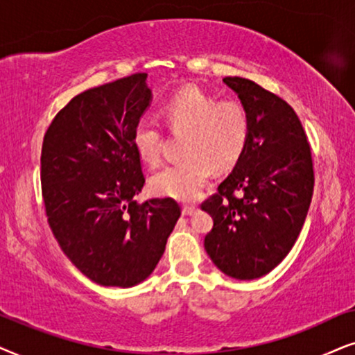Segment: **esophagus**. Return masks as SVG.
Returning <instances> with one entry per match:
<instances>
[{
	"label": "esophagus",
	"mask_w": 355,
	"mask_h": 355,
	"mask_svg": "<svg viewBox=\"0 0 355 355\" xmlns=\"http://www.w3.org/2000/svg\"><path fill=\"white\" fill-rule=\"evenodd\" d=\"M182 212H183V216H193L196 212V207L195 206H183Z\"/></svg>",
	"instance_id": "esophagus-1"
}]
</instances>
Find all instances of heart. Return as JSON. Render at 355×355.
<instances>
[{
	"label": "heart",
	"mask_w": 355,
	"mask_h": 355,
	"mask_svg": "<svg viewBox=\"0 0 355 355\" xmlns=\"http://www.w3.org/2000/svg\"><path fill=\"white\" fill-rule=\"evenodd\" d=\"M162 116L175 133H183L182 160L159 170L150 180L155 195L178 201L195 200L214 170H227L243 154L248 118L237 102L216 98L198 87H183L162 107ZM162 131L153 120H141L133 130V148L143 162L162 159Z\"/></svg>",
	"instance_id": "1"
}]
</instances>
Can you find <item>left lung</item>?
<instances>
[{
  "instance_id": "1",
  "label": "left lung",
  "mask_w": 355,
  "mask_h": 355,
  "mask_svg": "<svg viewBox=\"0 0 355 355\" xmlns=\"http://www.w3.org/2000/svg\"><path fill=\"white\" fill-rule=\"evenodd\" d=\"M248 118V139L217 195L201 205L214 225L205 248L229 277L252 281L287 257L313 195V164L289 103L250 79L224 78Z\"/></svg>"
}]
</instances>
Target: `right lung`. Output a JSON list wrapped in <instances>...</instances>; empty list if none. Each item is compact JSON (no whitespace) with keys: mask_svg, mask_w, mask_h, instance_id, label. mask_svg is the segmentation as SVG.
<instances>
[{"mask_svg":"<svg viewBox=\"0 0 355 355\" xmlns=\"http://www.w3.org/2000/svg\"><path fill=\"white\" fill-rule=\"evenodd\" d=\"M148 74L87 89L46 130L42 195L55 239L84 276L107 287L138 286L165 252L180 206L172 198L138 205L144 187L133 130L153 101Z\"/></svg>","mask_w":355,"mask_h":355,"instance_id":"right-lung-1","label":"right lung"}]
</instances>
